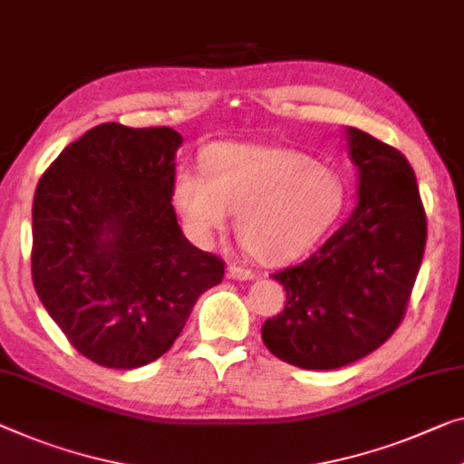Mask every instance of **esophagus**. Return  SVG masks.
<instances>
[{
	"label": "esophagus",
	"mask_w": 464,
	"mask_h": 464,
	"mask_svg": "<svg viewBox=\"0 0 464 464\" xmlns=\"http://www.w3.org/2000/svg\"><path fill=\"white\" fill-rule=\"evenodd\" d=\"M227 275H229V279H235V281H252L256 276L250 268H241V266H229Z\"/></svg>",
	"instance_id": "1"
}]
</instances>
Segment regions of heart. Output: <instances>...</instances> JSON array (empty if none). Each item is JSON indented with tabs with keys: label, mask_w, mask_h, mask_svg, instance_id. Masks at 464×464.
Segmentation results:
<instances>
[{
	"label": "heart",
	"mask_w": 464,
	"mask_h": 464,
	"mask_svg": "<svg viewBox=\"0 0 464 464\" xmlns=\"http://www.w3.org/2000/svg\"><path fill=\"white\" fill-rule=\"evenodd\" d=\"M202 172L181 170L172 181V204L185 231L208 244L235 212V231L262 265H283L308 252L343 204L335 170L276 145L212 143L202 154Z\"/></svg>",
	"instance_id": "b5f03b06"
}]
</instances>
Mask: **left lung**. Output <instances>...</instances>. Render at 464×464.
Returning <instances> with one entry per match:
<instances>
[{
    "label": "left lung",
    "instance_id": "obj_1",
    "mask_svg": "<svg viewBox=\"0 0 464 464\" xmlns=\"http://www.w3.org/2000/svg\"><path fill=\"white\" fill-rule=\"evenodd\" d=\"M356 166V208L302 265L273 275L285 287L281 314L262 324L276 358L308 371L356 362L402 321L425 252L417 177L398 150L343 127Z\"/></svg>",
    "mask_w": 464,
    "mask_h": 464
}]
</instances>
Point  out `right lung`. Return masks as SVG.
<instances>
[{
	"label": "right lung",
	"instance_id": "add662e5",
	"mask_svg": "<svg viewBox=\"0 0 464 464\" xmlns=\"http://www.w3.org/2000/svg\"><path fill=\"white\" fill-rule=\"evenodd\" d=\"M175 129L103 122L62 150L33 199V283L89 361L154 362L225 265L185 237L172 208Z\"/></svg>",
	"mask_w": 464,
	"mask_h": 464
}]
</instances>
